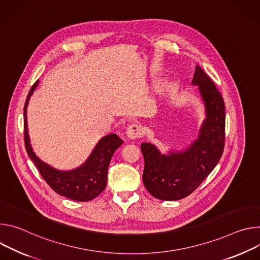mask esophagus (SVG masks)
I'll use <instances>...</instances> for the list:
<instances>
[{"label": "esophagus", "instance_id": "obj_1", "mask_svg": "<svg viewBox=\"0 0 260 260\" xmlns=\"http://www.w3.org/2000/svg\"><path fill=\"white\" fill-rule=\"evenodd\" d=\"M126 134H127V136H128L129 138H131V139L141 137L142 134H143V130H142L141 125L136 124V123H133V124L129 125L128 128H127V130H126Z\"/></svg>", "mask_w": 260, "mask_h": 260}]
</instances>
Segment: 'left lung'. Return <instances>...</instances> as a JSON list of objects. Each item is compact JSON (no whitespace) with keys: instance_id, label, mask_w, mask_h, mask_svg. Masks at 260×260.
<instances>
[{"instance_id":"1","label":"left lung","mask_w":260,"mask_h":260,"mask_svg":"<svg viewBox=\"0 0 260 260\" xmlns=\"http://www.w3.org/2000/svg\"><path fill=\"white\" fill-rule=\"evenodd\" d=\"M192 83L206 106L207 119L198 138L184 152L162 155L151 143H141L145 158L142 180L147 190L161 200H179L205 181L218 164L225 145V104L210 76L196 66Z\"/></svg>"}]
</instances>
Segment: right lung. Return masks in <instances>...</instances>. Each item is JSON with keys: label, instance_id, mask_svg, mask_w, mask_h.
Wrapping results in <instances>:
<instances>
[{"label": "right lung", "instance_id": "1", "mask_svg": "<svg viewBox=\"0 0 260 260\" xmlns=\"http://www.w3.org/2000/svg\"><path fill=\"white\" fill-rule=\"evenodd\" d=\"M39 80H36L32 85L23 108V138L26 153L37 166L41 177L54 192L75 201H90L105 189L108 165L123 140L117 134L106 135L98 142L85 163L71 171L57 170L42 162L31 148L26 126V106Z\"/></svg>", "mask_w": 260, "mask_h": 260}]
</instances>
